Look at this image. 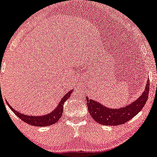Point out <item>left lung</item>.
Here are the masks:
<instances>
[{"label": "left lung", "mask_w": 157, "mask_h": 157, "mask_svg": "<svg viewBox=\"0 0 157 157\" xmlns=\"http://www.w3.org/2000/svg\"><path fill=\"white\" fill-rule=\"evenodd\" d=\"M149 80L146 83L144 92L136 101L121 108H111L104 106L98 101L86 97L88 109L96 122L102 125L117 126L123 124L136 116L147 101L149 94Z\"/></svg>", "instance_id": "obj_1"}]
</instances>
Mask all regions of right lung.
<instances>
[{"instance_id":"1","label":"right lung","mask_w":157,"mask_h":157,"mask_svg":"<svg viewBox=\"0 0 157 157\" xmlns=\"http://www.w3.org/2000/svg\"><path fill=\"white\" fill-rule=\"evenodd\" d=\"M72 91H73V89H71L69 92H67L66 94L62 98L59 104L56 106V107L55 108L52 112H51V113H49L48 114L44 115L32 116V115L22 114V113H18V111H16L15 109H13V108L9 104V103L6 101V102L9 106V107L10 108V109H12V111H13L20 119H21L23 121H25V123H27L28 124L36 127L50 126V125H52L53 124L56 123V122L59 120V118H61L62 115H63V104H64L65 101L69 98Z\"/></svg>"}]
</instances>
